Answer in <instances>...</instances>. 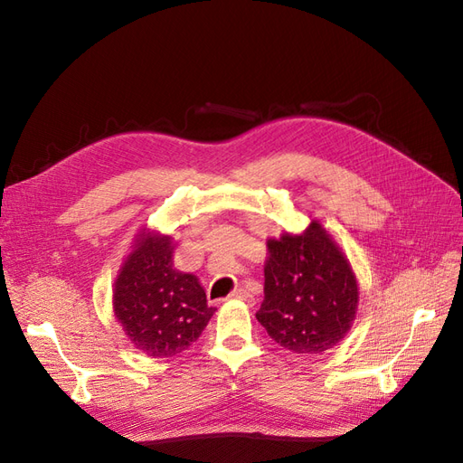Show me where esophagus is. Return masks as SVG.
Returning a JSON list of instances; mask_svg holds the SVG:
<instances>
[{
  "instance_id": "obj_1",
  "label": "esophagus",
  "mask_w": 463,
  "mask_h": 463,
  "mask_svg": "<svg viewBox=\"0 0 463 463\" xmlns=\"http://www.w3.org/2000/svg\"><path fill=\"white\" fill-rule=\"evenodd\" d=\"M232 298H233V299H241V301H245L247 305H255V298L250 296V293H249L247 289H243V288L235 289V291L232 293Z\"/></svg>"
}]
</instances>
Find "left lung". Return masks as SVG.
Returning <instances> with one entry per match:
<instances>
[{
  "label": "left lung",
  "instance_id": "left-lung-1",
  "mask_svg": "<svg viewBox=\"0 0 463 463\" xmlns=\"http://www.w3.org/2000/svg\"><path fill=\"white\" fill-rule=\"evenodd\" d=\"M269 250L257 320L293 354L326 352L355 317L359 293L352 266L317 222L301 235L270 240Z\"/></svg>",
  "mask_w": 463,
  "mask_h": 463
}]
</instances>
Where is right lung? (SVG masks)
<instances>
[{
	"mask_svg": "<svg viewBox=\"0 0 463 463\" xmlns=\"http://www.w3.org/2000/svg\"><path fill=\"white\" fill-rule=\"evenodd\" d=\"M172 255V237L143 233L116 279V317L148 357L184 352L216 311L208 307L199 279L174 269Z\"/></svg>",
	"mask_w": 463,
	"mask_h": 463,
	"instance_id": "add662e5",
	"label": "right lung"
}]
</instances>
